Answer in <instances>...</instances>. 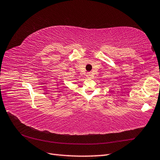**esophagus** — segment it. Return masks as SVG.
Wrapping results in <instances>:
<instances>
[{
    "instance_id": "1",
    "label": "esophagus",
    "mask_w": 160,
    "mask_h": 160,
    "mask_svg": "<svg viewBox=\"0 0 160 160\" xmlns=\"http://www.w3.org/2000/svg\"><path fill=\"white\" fill-rule=\"evenodd\" d=\"M87 77L88 78H91V73H87Z\"/></svg>"
}]
</instances>
